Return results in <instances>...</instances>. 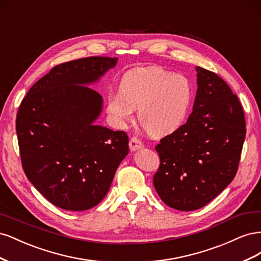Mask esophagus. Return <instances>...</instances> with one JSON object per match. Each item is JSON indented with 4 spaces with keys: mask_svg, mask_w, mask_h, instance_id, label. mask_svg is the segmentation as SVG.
<instances>
[{
    "mask_svg": "<svg viewBox=\"0 0 261 261\" xmlns=\"http://www.w3.org/2000/svg\"><path fill=\"white\" fill-rule=\"evenodd\" d=\"M144 147V144L137 138V137H132L129 140V149L132 151H135V150H139Z\"/></svg>",
    "mask_w": 261,
    "mask_h": 261,
    "instance_id": "obj_1",
    "label": "esophagus"
}]
</instances>
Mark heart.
I'll use <instances>...</instances> for the list:
<instances>
[{"instance_id": "1", "label": "heart", "mask_w": 261, "mask_h": 261, "mask_svg": "<svg viewBox=\"0 0 261 261\" xmlns=\"http://www.w3.org/2000/svg\"><path fill=\"white\" fill-rule=\"evenodd\" d=\"M192 84L183 75L161 67H135L120 82V92L110 94L108 112L118 123L128 122L138 109V120L152 136L176 130L188 115Z\"/></svg>"}]
</instances>
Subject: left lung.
I'll list each match as a JSON object with an SVG mask.
<instances>
[{
    "mask_svg": "<svg viewBox=\"0 0 261 261\" xmlns=\"http://www.w3.org/2000/svg\"><path fill=\"white\" fill-rule=\"evenodd\" d=\"M197 72L192 114L155 146L160 165L154 188L165 204L181 211L206 206L231 183L246 135L238 96L216 73L202 67Z\"/></svg>",
    "mask_w": 261,
    "mask_h": 261,
    "instance_id": "8db88e82",
    "label": "left lung"
}]
</instances>
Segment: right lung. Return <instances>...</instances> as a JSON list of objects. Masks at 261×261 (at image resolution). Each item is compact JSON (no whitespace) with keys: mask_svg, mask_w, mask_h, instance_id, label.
Listing matches in <instances>:
<instances>
[{"mask_svg":"<svg viewBox=\"0 0 261 261\" xmlns=\"http://www.w3.org/2000/svg\"><path fill=\"white\" fill-rule=\"evenodd\" d=\"M116 61L90 57L62 63L31 87L19 106L16 133L22 170L59 208L97 206L128 153L127 134L93 124L102 97L83 86L98 81Z\"/></svg>","mask_w":261,"mask_h":261,"instance_id":"right-lung-1","label":"right lung"}]
</instances>
